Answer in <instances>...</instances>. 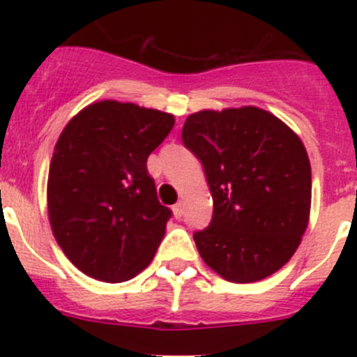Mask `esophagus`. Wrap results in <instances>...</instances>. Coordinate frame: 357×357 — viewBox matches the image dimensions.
Segmentation results:
<instances>
[{
	"instance_id": "esophagus-1",
	"label": "esophagus",
	"mask_w": 357,
	"mask_h": 357,
	"mask_svg": "<svg viewBox=\"0 0 357 357\" xmlns=\"http://www.w3.org/2000/svg\"><path fill=\"white\" fill-rule=\"evenodd\" d=\"M182 214H184V206H182L181 202H178V204H175V206H173V216L181 218Z\"/></svg>"
}]
</instances>
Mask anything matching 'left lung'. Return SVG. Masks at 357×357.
I'll return each mask as SVG.
<instances>
[{
	"label": "left lung",
	"instance_id": "left-lung-1",
	"mask_svg": "<svg viewBox=\"0 0 357 357\" xmlns=\"http://www.w3.org/2000/svg\"><path fill=\"white\" fill-rule=\"evenodd\" d=\"M182 141L202 160L213 222L195 232L204 263L230 282L263 280L284 266L311 213V162L284 121L254 105L188 116Z\"/></svg>",
	"mask_w": 357,
	"mask_h": 357
}]
</instances>
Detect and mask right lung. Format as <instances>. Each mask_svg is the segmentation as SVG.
I'll return each mask as SVG.
<instances>
[{"mask_svg":"<svg viewBox=\"0 0 357 357\" xmlns=\"http://www.w3.org/2000/svg\"><path fill=\"white\" fill-rule=\"evenodd\" d=\"M175 116L100 100L73 116L56 139L48 173V220L75 266L103 282L141 273L166 234L172 211L157 200L146 160Z\"/></svg>","mask_w":357,"mask_h":357,"instance_id":"1","label":"right lung"}]
</instances>
